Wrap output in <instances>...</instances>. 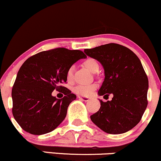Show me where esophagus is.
Segmentation results:
<instances>
[{
  "instance_id": "esophagus-1",
  "label": "esophagus",
  "mask_w": 161,
  "mask_h": 161,
  "mask_svg": "<svg viewBox=\"0 0 161 161\" xmlns=\"http://www.w3.org/2000/svg\"><path fill=\"white\" fill-rule=\"evenodd\" d=\"M78 97L80 100H82V101H89V97H86V96H81V95H79V96H78Z\"/></svg>"
}]
</instances>
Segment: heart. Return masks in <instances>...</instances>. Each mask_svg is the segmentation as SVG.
<instances>
[{
	"label": "heart",
	"instance_id": "heart-1",
	"mask_svg": "<svg viewBox=\"0 0 161 161\" xmlns=\"http://www.w3.org/2000/svg\"><path fill=\"white\" fill-rule=\"evenodd\" d=\"M84 66L92 73H96L100 69L99 64L93 58H88L83 63ZM74 73V66H71L68 68L66 73V80L68 82H71L73 79ZM96 88L95 85H79L74 88V92L78 95L87 96L91 94V92Z\"/></svg>",
	"mask_w": 161,
	"mask_h": 161
}]
</instances>
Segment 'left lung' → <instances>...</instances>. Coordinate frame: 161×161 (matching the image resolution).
<instances>
[{
	"mask_svg": "<svg viewBox=\"0 0 161 161\" xmlns=\"http://www.w3.org/2000/svg\"><path fill=\"white\" fill-rule=\"evenodd\" d=\"M84 52L104 68L98 95H114L107 102L99 99L101 107L90 116L92 121L109 134L131 130L141 120L147 105L148 79L140 60L131 50L114 43L85 49Z\"/></svg>",
	"mask_w": 161,
	"mask_h": 161,
	"instance_id": "obj_1",
	"label": "left lung"
}]
</instances>
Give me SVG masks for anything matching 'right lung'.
<instances>
[{"label":"right lung","instance_id":"obj_1","mask_svg":"<svg viewBox=\"0 0 161 161\" xmlns=\"http://www.w3.org/2000/svg\"><path fill=\"white\" fill-rule=\"evenodd\" d=\"M86 57L79 50L60 47L36 53L23 63L12 88L13 115L23 130L39 136L64 121L76 96L61 84L66 82L68 68ZM54 89L65 96L61 99L53 97Z\"/></svg>","mask_w":161,"mask_h":161}]
</instances>
